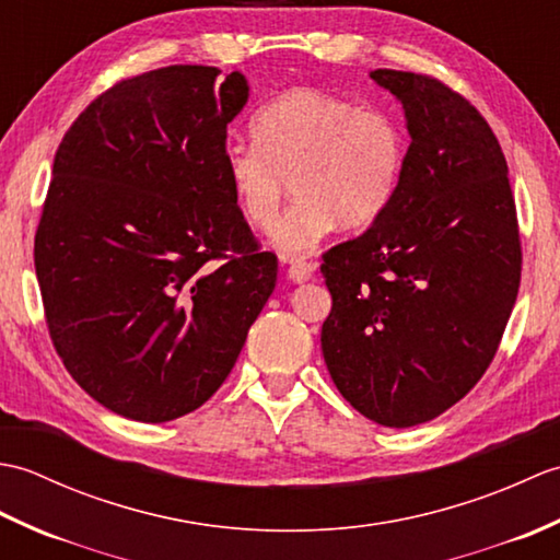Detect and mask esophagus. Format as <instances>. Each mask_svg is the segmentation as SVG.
<instances>
[{
    "mask_svg": "<svg viewBox=\"0 0 560 560\" xmlns=\"http://www.w3.org/2000/svg\"><path fill=\"white\" fill-rule=\"evenodd\" d=\"M313 273H315V265H313V261L291 259V265H289V279H291L293 283H303V281H307V279H313Z\"/></svg>",
    "mask_w": 560,
    "mask_h": 560,
    "instance_id": "1",
    "label": "esophagus"
}]
</instances>
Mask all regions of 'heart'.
Wrapping results in <instances>:
<instances>
[{
    "instance_id": "heart-1",
    "label": "heart",
    "mask_w": 560,
    "mask_h": 560,
    "mask_svg": "<svg viewBox=\"0 0 560 560\" xmlns=\"http://www.w3.org/2000/svg\"><path fill=\"white\" fill-rule=\"evenodd\" d=\"M255 144H229L223 171L241 217L257 231L277 221L289 192L295 205L273 231L289 255L311 249L331 229L363 231L397 195L407 135L383 108L317 89H293L253 117Z\"/></svg>"
}]
</instances>
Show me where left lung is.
<instances>
[{
	"instance_id": "left-lung-1",
	"label": "left lung",
	"mask_w": 560,
	"mask_h": 560,
	"mask_svg": "<svg viewBox=\"0 0 560 560\" xmlns=\"http://www.w3.org/2000/svg\"><path fill=\"white\" fill-rule=\"evenodd\" d=\"M411 144L387 211L323 255L327 371L355 411L387 428L435 419L491 365L520 289L508 163L489 122L443 81L375 69Z\"/></svg>"
}]
</instances>
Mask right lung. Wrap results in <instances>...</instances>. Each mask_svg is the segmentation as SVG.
<instances>
[{"label": "right lung", "mask_w": 560, "mask_h": 560, "mask_svg": "<svg viewBox=\"0 0 560 560\" xmlns=\"http://www.w3.org/2000/svg\"><path fill=\"white\" fill-rule=\"evenodd\" d=\"M173 65L122 79L55 153L35 273L55 351L83 392L132 421L199 409L277 287L223 171L241 71Z\"/></svg>", "instance_id": "1"}]
</instances>
